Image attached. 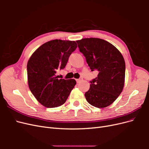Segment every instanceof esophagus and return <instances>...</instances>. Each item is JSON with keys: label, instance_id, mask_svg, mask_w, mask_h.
<instances>
[{"label": "esophagus", "instance_id": "1", "mask_svg": "<svg viewBox=\"0 0 149 149\" xmlns=\"http://www.w3.org/2000/svg\"><path fill=\"white\" fill-rule=\"evenodd\" d=\"M81 80H82V79H81V78L78 79H76V82H77L78 83H80L81 81Z\"/></svg>", "mask_w": 149, "mask_h": 149}]
</instances>
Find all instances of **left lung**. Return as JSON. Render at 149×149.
<instances>
[{
    "label": "left lung",
    "instance_id": "8db88e82",
    "mask_svg": "<svg viewBox=\"0 0 149 149\" xmlns=\"http://www.w3.org/2000/svg\"><path fill=\"white\" fill-rule=\"evenodd\" d=\"M76 42L90 69L98 71L97 77L91 81L89 89L84 94L86 100L96 107L110 106L124 88L125 64L123 56L113 45L101 38H83Z\"/></svg>",
    "mask_w": 149,
    "mask_h": 149
}]
</instances>
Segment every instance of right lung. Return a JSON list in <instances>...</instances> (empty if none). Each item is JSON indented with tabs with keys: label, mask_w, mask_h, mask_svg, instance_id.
<instances>
[{
	"label": "right lung",
	"mask_w": 149,
	"mask_h": 149,
	"mask_svg": "<svg viewBox=\"0 0 149 149\" xmlns=\"http://www.w3.org/2000/svg\"><path fill=\"white\" fill-rule=\"evenodd\" d=\"M76 48L74 41L53 40L40 46L29 58L26 66L29 87L43 106L52 108L63 105L74 88L75 79H59L56 73L65 68Z\"/></svg>",
	"instance_id": "right-lung-1"
}]
</instances>
